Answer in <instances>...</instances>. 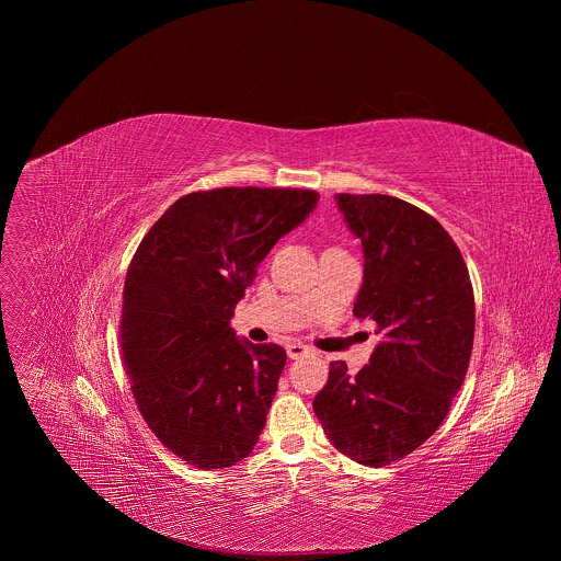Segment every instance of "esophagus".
<instances>
[{
	"mask_svg": "<svg viewBox=\"0 0 561 561\" xmlns=\"http://www.w3.org/2000/svg\"><path fill=\"white\" fill-rule=\"evenodd\" d=\"M286 353H288L290 359H297V357H301V355L308 353V346H304V344H299V342H293V344L286 346Z\"/></svg>",
	"mask_w": 561,
	"mask_h": 561,
	"instance_id": "1",
	"label": "esophagus"
}]
</instances>
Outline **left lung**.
I'll list each match as a JSON object with an SVG mask.
<instances>
[{"instance_id":"left-lung-1","label":"left lung","mask_w":561,"mask_h":561,"mask_svg":"<svg viewBox=\"0 0 561 561\" xmlns=\"http://www.w3.org/2000/svg\"><path fill=\"white\" fill-rule=\"evenodd\" d=\"M335 202L364 251L353 312L377 324L381 342L357 375L333 362L312 411L340 453L379 468L420 448L448 415L470 362L474 297L435 217L390 195Z\"/></svg>"}]
</instances>
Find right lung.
<instances>
[{
    "instance_id": "add662e5",
    "label": "right lung",
    "mask_w": 561,
    "mask_h": 561,
    "mask_svg": "<svg viewBox=\"0 0 561 561\" xmlns=\"http://www.w3.org/2000/svg\"><path fill=\"white\" fill-rule=\"evenodd\" d=\"M314 191L215 188L178 199L128 266L122 353L154 437L202 470L253 453L286 351L230 329L257 266L317 206Z\"/></svg>"
}]
</instances>
